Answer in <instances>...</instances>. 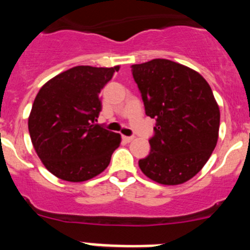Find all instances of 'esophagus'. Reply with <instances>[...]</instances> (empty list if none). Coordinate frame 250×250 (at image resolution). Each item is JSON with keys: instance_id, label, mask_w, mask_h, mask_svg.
Returning a JSON list of instances; mask_svg holds the SVG:
<instances>
[{"instance_id": "34e87169", "label": "esophagus", "mask_w": 250, "mask_h": 250, "mask_svg": "<svg viewBox=\"0 0 250 250\" xmlns=\"http://www.w3.org/2000/svg\"><path fill=\"white\" fill-rule=\"evenodd\" d=\"M132 139H134V136H125V135H123V140L126 141V143H130V141H131Z\"/></svg>"}]
</instances>
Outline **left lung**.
Here are the masks:
<instances>
[{
  "label": "left lung",
  "mask_w": 250,
  "mask_h": 250,
  "mask_svg": "<svg viewBox=\"0 0 250 250\" xmlns=\"http://www.w3.org/2000/svg\"><path fill=\"white\" fill-rule=\"evenodd\" d=\"M131 71L145 114L156 120L151 150L139 167L159 184H183L202 170L218 141L220 111L210 86L199 72L165 59Z\"/></svg>",
  "instance_id": "obj_1"
}]
</instances>
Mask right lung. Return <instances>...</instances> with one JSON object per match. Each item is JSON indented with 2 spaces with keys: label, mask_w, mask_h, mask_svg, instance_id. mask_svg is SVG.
<instances>
[{
  "label": "right lung",
  "mask_w": 250,
  "mask_h": 250,
  "mask_svg": "<svg viewBox=\"0 0 250 250\" xmlns=\"http://www.w3.org/2000/svg\"><path fill=\"white\" fill-rule=\"evenodd\" d=\"M114 67L76 66L40 89L28 118L31 141L51 174L66 182H85L103 173L121 143L120 134L98 121L100 92Z\"/></svg>",
  "instance_id": "obj_1"
}]
</instances>
